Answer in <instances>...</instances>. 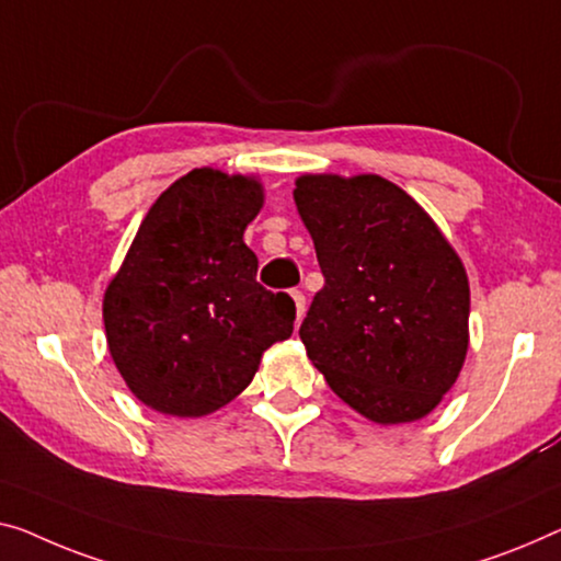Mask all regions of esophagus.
<instances>
[{
    "mask_svg": "<svg viewBox=\"0 0 561 561\" xmlns=\"http://www.w3.org/2000/svg\"><path fill=\"white\" fill-rule=\"evenodd\" d=\"M289 295H291V299H295V307H297V322H299V320H302V317H305L307 299H305V295H302V291H299V289H291Z\"/></svg>",
    "mask_w": 561,
    "mask_h": 561,
    "instance_id": "obj_1",
    "label": "esophagus"
}]
</instances>
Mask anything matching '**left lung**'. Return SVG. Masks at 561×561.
<instances>
[{
  "label": "left lung",
  "mask_w": 561,
  "mask_h": 561,
  "mask_svg": "<svg viewBox=\"0 0 561 561\" xmlns=\"http://www.w3.org/2000/svg\"><path fill=\"white\" fill-rule=\"evenodd\" d=\"M295 186L324 277L299 328L307 357L367 421H421L454 388L468 353L461 256L382 175L305 173Z\"/></svg>",
  "instance_id": "8db88e82"
}]
</instances>
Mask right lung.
Returning a JSON list of instances; mask_svg holds the SVG:
<instances>
[{"label":"right lung","mask_w":561,"mask_h":561,"mask_svg":"<svg viewBox=\"0 0 561 561\" xmlns=\"http://www.w3.org/2000/svg\"><path fill=\"white\" fill-rule=\"evenodd\" d=\"M262 206L256 175L194 169L148 208L103 297L107 350L144 405L175 417L219 411L291 334L295 302L256 282L244 244Z\"/></svg>","instance_id":"obj_1"}]
</instances>
